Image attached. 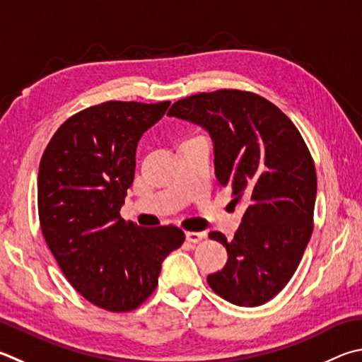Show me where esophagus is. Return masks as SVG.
<instances>
[{"label": "esophagus", "mask_w": 362, "mask_h": 362, "mask_svg": "<svg viewBox=\"0 0 362 362\" xmlns=\"http://www.w3.org/2000/svg\"><path fill=\"white\" fill-rule=\"evenodd\" d=\"M187 240L193 242V244H198L204 238H206V233H196V231H188L187 234Z\"/></svg>", "instance_id": "1"}]
</instances>
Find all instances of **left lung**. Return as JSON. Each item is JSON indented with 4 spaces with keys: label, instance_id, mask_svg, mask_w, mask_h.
Instances as JSON below:
<instances>
[{
    "label": "left lung",
    "instance_id": "8db88e82",
    "mask_svg": "<svg viewBox=\"0 0 362 362\" xmlns=\"http://www.w3.org/2000/svg\"><path fill=\"white\" fill-rule=\"evenodd\" d=\"M168 115L209 131L216 180L245 210L233 240L209 234L228 252L209 286L235 305L266 304L291 280L313 231L317 170L304 139L275 104L252 91L198 93L174 103Z\"/></svg>",
    "mask_w": 362,
    "mask_h": 362
}]
</instances>
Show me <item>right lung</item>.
Listing matches in <instances>:
<instances>
[{
    "label": "right lung",
    "mask_w": 362,
    "mask_h": 362,
    "mask_svg": "<svg viewBox=\"0 0 362 362\" xmlns=\"http://www.w3.org/2000/svg\"><path fill=\"white\" fill-rule=\"evenodd\" d=\"M169 101H107L64 122L45 147L37 174L42 235L78 294L109 312H131L158 285L161 262L185 234L142 228L120 209L133 185L141 136Z\"/></svg>",
    "instance_id": "1"
}]
</instances>
